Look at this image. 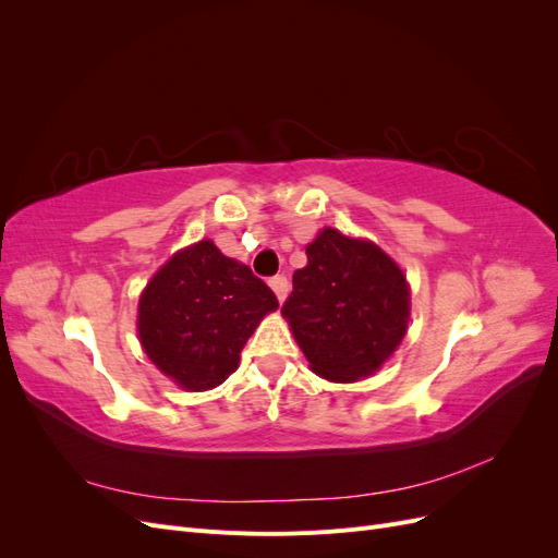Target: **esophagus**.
<instances>
[{"mask_svg":"<svg viewBox=\"0 0 558 558\" xmlns=\"http://www.w3.org/2000/svg\"><path fill=\"white\" fill-rule=\"evenodd\" d=\"M269 286H272V291L277 293L279 302H283L286 295H289V279H286L283 275H277V277L269 279Z\"/></svg>","mask_w":558,"mask_h":558,"instance_id":"34e87169","label":"esophagus"}]
</instances>
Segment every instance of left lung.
<instances>
[{"mask_svg":"<svg viewBox=\"0 0 558 558\" xmlns=\"http://www.w3.org/2000/svg\"><path fill=\"white\" fill-rule=\"evenodd\" d=\"M281 314L316 375L356 381L391 356L408 330L410 289L386 253L326 228L295 269Z\"/></svg>","mask_w":558,"mask_h":558,"instance_id":"1","label":"left lung"}]
</instances>
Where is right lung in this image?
<instances>
[{
	"instance_id": "right-lung-1",
	"label": "right lung",
	"mask_w": 558,
	"mask_h": 558,
	"mask_svg": "<svg viewBox=\"0 0 558 558\" xmlns=\"http://www.w3.org/2000/svg\"><path fill=\"white\" fill-rule=\"evenodd\" d=\"M279 300L269 286L205 240L189 246L150 279L140 300L146 356L189 391L223 384L240 353Z\"/></svg>"
}]
</instances>
